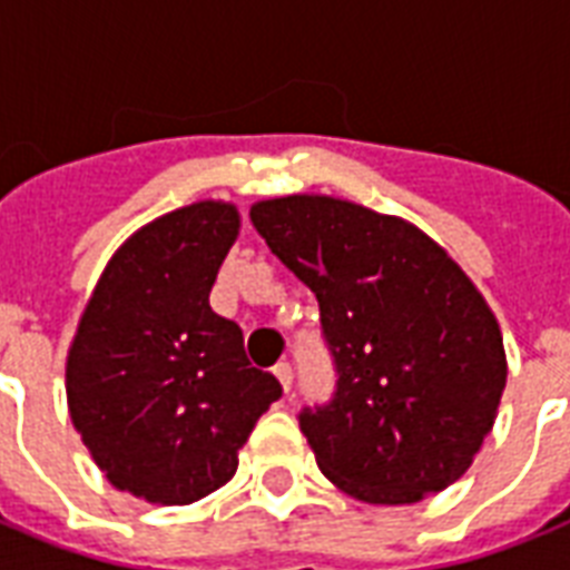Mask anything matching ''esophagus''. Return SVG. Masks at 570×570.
<instances>
[{
  "label": "esophagus",
  "instance_id": "1",
  "mask_svg": "<svg viewBox=\"0 0 570 570\" xmlns=\"http://www.w3.org/2000/svg\"><path fill=\"white\" fill-rule=\"evenodd\" d=\"M273 374H276V381H279V386L285 392L291 390V381H294V368H291L288 363H279L276 368H273Z\"/></svg>",
  "mask_w": 570,
  "mask_h": 570
}]
</instances>
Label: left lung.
Listing matches in <instances>:
<instances>
[{
    "label": "left lung",
    "instance_id": "obj_1",
    "mask_svg": "<svg viewBox=\"0 0 570 570\" xmlns=\"http://www.w3.org/2000/svg\"><path fill=\"white\" fill-rule=\"evenodd\" d=\"M249 216L315 291L335 356V399L299 413L321 473L368 505H410L458 482L509 377L482 291L422 228L347 198H262Z\"/></svg>",
    "mask_w": 570,
    "mask_h": 570
}]
</instances>
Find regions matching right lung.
Instances as JSON below:
<instances>
[{
  "instance_id": "add662e5",
  "label": "right lung",
  "mask_w": 570,
  "mask_h": 570,
  "mask_svg": "<svg viewBox=\"0 0 570 570\" xmlns=\"http://www.w3.org/2000/svg\"><path fill=\"white\" fill-rule=\"evenodd\" d=\"M237 235L240 210L223 198L142 225L106 262L68 347L70 422L109 484L145 502L219 491L282 395L207 303Z\"/></svg>"
}]
</instances>
